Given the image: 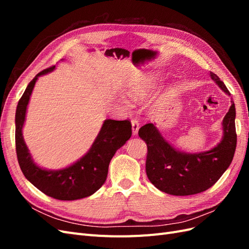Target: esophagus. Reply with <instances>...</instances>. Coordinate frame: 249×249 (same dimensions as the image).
I'll use <instances>...</instances> for the list:
<instances>
[{
	"mask_svg": "<svg viewBox=\"0 0 249 249\" xmlns=\"http://www.w3.org/2000/svg\"><path fill=\"white\" fill-rule=\"evenodd\" d=\"M132 130H133V134L136 135L138 133L139 130V123L136 118L132 119Z\"/></svg>",
	"mask_w": 249,
	"mask_h": 249,
	"instance_id": "esophagus-1",
	"label": "esophagus"
}]
</instances>
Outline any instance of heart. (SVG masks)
I'll return each instance as SVG.
<instances>
[{"label":"heart","instance_id":"obj_1","mask_svg":"<svg viewBox=\"0 0 249 249\" xmlns=\"http://www.w3.org/2000/svg\"><path fill=\"white\" fill-rule=\"evenodd\" d=\"M155 84H156L155 79L142 80L136 83V84H134L127 88L126 94L135 101L144 100L145 97L152 92V90L155 88Z\"/></svg>","mask_w":249,"mask_h":249}]
</instances>
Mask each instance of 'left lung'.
Here are the masks:
<instances>
[{
    "label": "left lung",
    "instance_id": "1",
    "mask_svg": "<svg viewBox=\"0 0 249 249\" xmlns=\"http://www.w3.org/2000/svg\"><path fill=\"white\" fill-rule=\"evenodd\" d=\"M211 78L222 91L231 94L224 83L211 71ZM231 106L222 122L220 143L207 152H179L163 138L154 124L139 129V137L147 145L145 169L148 179L162 192L177 196L197 194L212 187L231 165L237 145L236 109Z\"/></svg>",
    "mask_w": 249,
    "mask_h": 249
}]
</instances>
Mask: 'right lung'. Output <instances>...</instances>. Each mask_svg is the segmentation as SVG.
<instances>
[{"label":"right lung","instance_id":"right-lung-1","mask_svg":"<svg viewBox=\"0 0 249 249\" xmlns=\"http://www.w3.org/2000/svg\"><path fill=\"white\" fill-rule=\"evenodd\" d=\"M55 67L51 66L37 73L18 101L16 113L17 155L22 173L37 189L59 200H76L90 196L104 185L113 156L132 136V124L130 120L106 119L88 153L76 163L59 170L37 166L22 137V126L37 79L54 71Z\"/></svg>","mask_w":249,"mask_h":249}]
</instances>
